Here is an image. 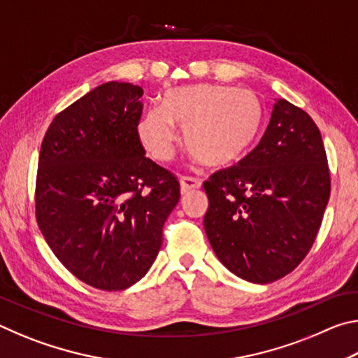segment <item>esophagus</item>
Masks as SVG:
<instances>
[{
    "label": "esophagus",
    "mask_w": 358,
    "mask_h": 358,
    "mask_svg": "<svg viewBox=\"0 0 358 358\" xmlns=\"http://www.w3.org/2000/svg\"><path fill=\"white\" fill-rule=\"evenodd\" d=\"M202 183L197 178H191V177H181L180 178V191H181V194H186L187 191H191V189H199Z\"/></svg>",
    "instance_id": "esophagus-1"
}]
</instances>
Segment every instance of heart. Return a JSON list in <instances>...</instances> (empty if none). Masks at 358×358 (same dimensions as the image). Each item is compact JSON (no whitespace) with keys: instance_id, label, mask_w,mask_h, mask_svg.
Returning <instances> with one entry per match:
<instances>
[{"instance_id":"heart-1","label":"heart","mask_w":358,"mask_h":358,"mask_svg":"<svg viewBox=\"0 0 358 358\" xmlns=\"http://www.w3.org/2000/svg\"><path fill=\"white\" fill-rule=\"evenodd\" d=\"M183 128L186 150L207 167H227L250 153L264 124L259 96L245 88L194 83L167 90L161 107H150L137 123L143 150L156 161L173 156Z\"/></svg>"}]
</instances>
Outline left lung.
<instances>
[{
	"label": "left lung",
	"mask_w": 358,
	"mask_h": 358,
	"mask_svg": "<svg viewBox=\"0 0 358 358\" xmlns=\"http://www.w3.org/2000/svg\"><path fill=\"white\" fill-rule=\"evenodd\" d=\"M203 227L216 257L235 276L273 282L316 240L330 197L322 136L310 115L278 99L256 148L205 181Z\"/></svg>",
	"instance_id": "obj_1"
}]
</instances>
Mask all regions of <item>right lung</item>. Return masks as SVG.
<instances>
[{"instance_id":"obj_1","label":"right lung","mask_w":358,"mask_h":358,"mask_svg":"<svg viewBox=\"0 0 358 358\" xmlns=\"http://www.w3.org/2000/svg\"><path fill=\"white\" fill-rule=\"evenodd\" d=\"M142 94L138 85H99L57 115L39 153L41 232L72 275L102 290L147 275L180 201L177 178L138 142Z\"/></svg>"}]
</instances>
